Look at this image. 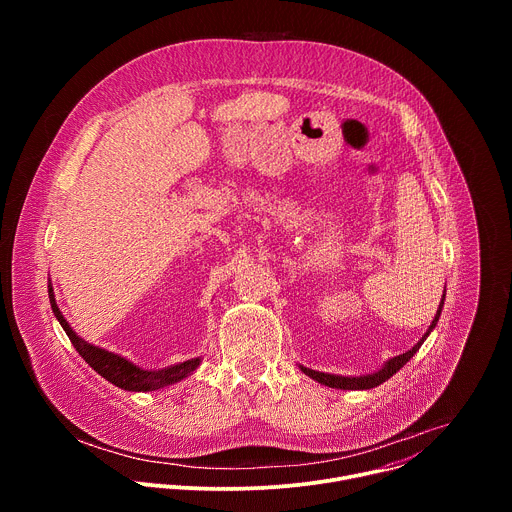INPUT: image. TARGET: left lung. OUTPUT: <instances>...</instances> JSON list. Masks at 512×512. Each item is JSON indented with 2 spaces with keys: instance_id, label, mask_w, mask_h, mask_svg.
I'll use <instances>...</instances> for the list:
<instances>
[{
  "instance_id": "8db88e82",
  "label": "left lung",
  "mask_w": 512,
  "mask_h": 512,
  "mask_svg": "<svg viewBox=\"0 0 512 512\" xmlns=\"http://www.w3.org/2000/svg\"><path fill=\"white\" fill-rule=\"evenodd\" d=\"M444 300H446V289H444V296H442L440 308H437V312H435V316H433V320H431V324H429L427 332L419 338V342H417L415 346H411L407 352H403V354H399V356L389 358V360L383 364V367H381L379 371H375V373L360 375V377H346V375H332V373L312 371V369L304 367V364H300V371H302L304 375H308L310 379H314L316 383L326 385V387H330V389H342V391H364V389L379 387L381 383L389 381V379H391V377H393V375L403 367V364H407V362L413 358V354L421 348V344L425 342V338L433 332V328H435L437 320H440V314H442V308H444Z\"/></svg>"
}]
</instances>
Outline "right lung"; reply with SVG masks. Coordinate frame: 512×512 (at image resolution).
Instances as JSON below:
<instances>
[{"label":"right lung","mask_w":512,"mask_h":512,"mask_svg":"<svg viewBox=\"0 0 512 512\" xmlns=\"http://www.w3.org/2000/svg\"><path fill=\"white\" fill-rule=\"evenodd\" d=\"M48 298H50V306H52L56 320L60 322L66 336L70 338L72 346H75L77 352L83 356V360L89 362L93 371H97L103 379H107L109 383H113L115 387H119L123 391H133V393L158 391V389L170 387L174 383H180L182 379H186L200 367L202 356L170 364V367H164V369H141L139 364L131 362L129 358L115 354L111 350H105L101 346H95L72 330V326L66 322V318L62 316V312L56 304L54 287H52L50 279H48Z\"/></svg>","instance_id":"right-lung-1"}]
</instances>
